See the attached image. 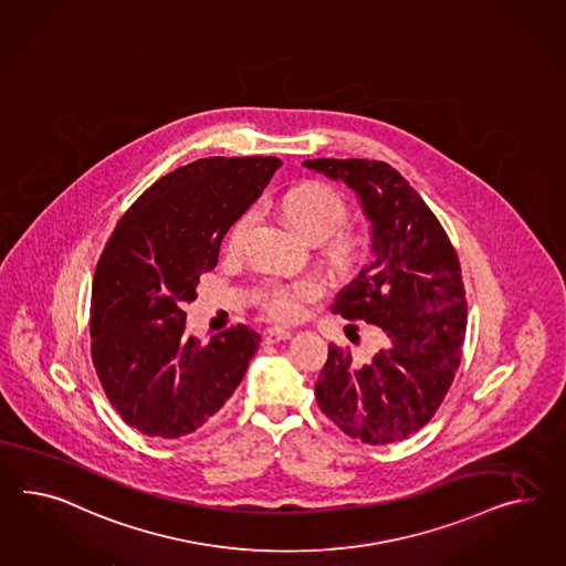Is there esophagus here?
Masks as SVG:
<instances>
[{"label":"esophagus","instance_id":"34e87169","mask_svg":"<svg viewBox=\"0 0 566 566\" xmlns=\"http://www.w3.org/2000/svg\"><path fill=\"white\" fill-rule=\"evenodd\" d=\"M291 336V331L287 328H269L266 333H264V343L266 345H276V343H281V340H287Z\"/></svg>","mask_w":566,"mask_h":566}]
</instances>
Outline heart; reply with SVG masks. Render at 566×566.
<instances>
[{
    "instance_id": "heart-1",
    "label": "heart",
    "mask_w": 566,
    "mask_h": 566,
    "mask_svg": "<svg viewBox=\"0 0 566 566\" xmlns=\"http://www.w3.org/2000/svg\"><path fill=\"white\" fill-rule=\"evenodd\" d=\"M283 213L291 226L312 242H322L333 235L347 221L348 207L345 197L324 182H304L291 189L283 199ZM256 221V211L250 209L233 223L228 235V248L242 247L250 228ZM361 240L353 233H338L331 244V259L340 266H348L361 254ZM322 283L314 276L300 279L290 285L273 283L256 293V302L264 312L276 319H295L304 314V305L322 295Z\"/></svg>"
}]
</instances>
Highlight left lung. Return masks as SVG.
Returning <instances> with one entry per match:
<instances>
[{
    "instance_id": "left-lung-1",
    "label": "left lung",
    "mask_w": 566,
    "mask_h": 566,
    "mask_svg": "<svg viewBox=\"0 0 566 566\" xmlns=\"http://www.w3.org/2000/svg\"><path fill=\"white\" fill-rule=\"evenodd\" d=\"M304 166L343 180L361 201L374 261L331 310L384 336L365 361L331 343L316 381L319 410L363 443L402 441L436 415L460 367L468 310L458 254L419 192L386 161L318 158Z\"/></svg>"
}]
</instances>
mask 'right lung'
<instances>
[{
	"label": "right lung",
	"mask_w": 566,
	"mask_h": 566,
	"mask_svg": "<svg viewBox=\"0 0 566 566\" xmlns=\"http://www.w3.org/2000/svg\"><path fill=\"white\" fill-rule=\"evenodd\" d=\"M276 158H203L161 176L116 223L92 283V361L120 419L178 439L218 412L261 336L244 324L209 343L187 336L182 305L275 175Z\"/></svg>",
	"instance_id": "add662e5"
}]
</instances>
